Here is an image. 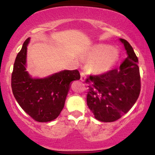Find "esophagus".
<instances>
[{"instance_id": "obj_1", "label": "esophagus", "mask_w": 155, "mask_h": 155, "mask_svg": "<svg viewBox=\"0 0 155 155\" xmlns=\"http://www.w3.org/2000/svg\"><path fill=\"white\" fill-rule=\"evenodd\" d=\"M87 77H86V74L84 72H81V81H85Z\"/></svg>"}]
</instances>
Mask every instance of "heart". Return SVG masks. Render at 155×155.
I'll return each mask as SVG.
<instances>
[{"mask_svg": "<svg viewBox=\"0 0 155 155\" xmlns=\"http://www.w3.org/2000/svg\"><path fill=\"white\" fill-rule=\"evenodd\" d=\"M90 62V69L97 74L107 73L114 67L120 58V52L108 44H97L92 46L85 53Z\"/></svg>", "mask_w": 155, "mask_h": 155, "instance_id": "1", "label": "heart"}]
</instances>
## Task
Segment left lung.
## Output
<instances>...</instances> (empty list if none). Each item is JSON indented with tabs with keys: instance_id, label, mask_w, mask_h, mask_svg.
<instances>
[{
	"instance_id": "obj_1",
	"label": "left lung",
	"mask_w": 155,
	"mask_h": 155,
	"mask_svg": "<svg viewBox=\"0 0 155 155\" xmlns=\"http://www.w3.org/2000/svg\"><path fill=\"white\" fill-rule=\"evenodd\" d=\"M127 57L114 69L101 76H90L87 104L96 120L104 122L116 121L136 102L140 90L138 58L130 44L120 38Z\"/></svg>"
}]
</instances>
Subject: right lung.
Instances as JSON below:
<instances>
[{
    "label": "right lung",
    "instance_id": "obj_1",
    "mask_svg": "<svg viewBox=\"0 0 155 155\" xmlns=\"http://www.w3.org/2000/svg\"><path fill=\"white\" fill-rule=\"evenodd\" d=\"M31 38L17 54L12 74V88L20 107L33 120L47 122L60 115L70 84L80 79L77 70H63L44 78H33L27 71V51Z\"/></svg>",
    "mask_w": 155,
    "mask_h": 155
}]
</instances>
